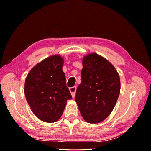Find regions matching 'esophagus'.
<instances>
[{
	"mask_svg": "<svg viewBox=\"0 0 151 151\" xmlns=\"http://www.w3.org/2000/svg\"><path fill=\"white\" fill-rule=\"evenodd\" d=\"M69 90H70V91L71 95H72V96H73V98H75V93H76V87L74 86V87H70Z\"/></svg>",
	"mask_w": 151,
	"mask_h": 151,
	"instance_id": "esophagus-1",
	"label": "esophagus"
}]
</instances>
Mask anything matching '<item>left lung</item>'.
<instances>
[{
  "instance_id": "8db88e82",
  "label": "left lung",
  "mask_w": 151,
  "mask_h": 151,
  "mask_svg": "<svg viewBox=\"0 0 151 151\" xmlns=\"http://www.w3.org/2000/svg\"><path fill=\"white\" fill-rule=\"evenodd\" d=\"M83 66L75 101L83 119L97 123L113 110L120 93V78L111 63L97 53L85 56Z\"/></svg>"
}]
</instances>
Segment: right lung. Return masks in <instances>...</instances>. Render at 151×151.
Instances as JSON below:
<instances>
[{
    "label": "right lung",
    "instance_id": "obj_1",
    "mask_svg": "<svg viewBox=\"0 0 151 151\" xmlns=\"http://www.w3.org/2000/svg\"><path fill=\"white\" fill-rule=\"evenodd\" d=\"M63 64L61 56H50L36 65L26 78L27 102L33 113L47 123L55 122L61 117L66 101L72 99Z\"/></svg>",
    "mask_w": 151,
    "mask_h": 151
}]
</instances>
